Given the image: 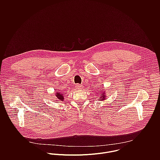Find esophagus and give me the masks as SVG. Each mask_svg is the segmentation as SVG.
<instances>
[{"instance_id": "34e87169", "label": "esophagus", "mask_w": 160, "mask_h": 160, "mask_svg": "<svg viewBox=\"0 0 160 160\" xmlns=\"http://www.w3.org/2000/svg\"><path fill=\"white\" fill-rule=\"evenodd\" d=\"M76 88H77L78 89H82V88H83V86H82V85H81V84H76Z\"/></svg>"}]
</instances>
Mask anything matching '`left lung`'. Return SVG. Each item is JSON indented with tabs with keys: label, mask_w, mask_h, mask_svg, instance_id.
Wrapping results in <instances>:
<instances>
[{
	"label": "left lung",
	"mask_w": 160,
	"mask_h": 160,
	"mask_svg": "<svg viewBox=\"0 0 160 160\" xmlns=\"http://www.w3.org/2000/svg\"><path fill=\"white\" fill-rule=\"evenodd\" d=\"M103 93H104V92H103ZM103 93V95H102V96L103 97V98H102L103 99H100V100H105V95H104V93ZM100 98H102V97H100Z\"/></svg>",
	"instance_id": "1"
}]
</instances>
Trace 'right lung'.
<instances>
[{
	"instance_id": "1",
	"label": "right lung",
	"mask_w": 160,
	"mask_h": 160,
	"mask_svg": "<svg viewBox=\"0 0 160 160\" xmlns=\"http://www.w3.org/2000/svg\"><path fill=\"white\" fill-rule=\"evenodd\" d=\"M56 97H57V98L58 99V100H60V101H63V93H60V92H57V93H56Z\"/></svg>"
}]
</instances>
